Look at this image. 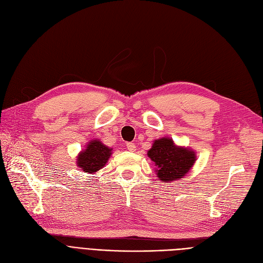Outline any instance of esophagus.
<instances>
[{
    "label": "esophagus",
    "mask_w": 263,
    "mask_h": 263,
    "mask_svg": "<svg viewBox=\"0 0 263 263\" xmlns=\"http://www.w3.org/2000/svg\"><path fill=\"white\" fill-rule=\"evenodd\" d=\"M126 148H128L129 151H131V152H134L135 151V145H134V143H131V142H128L126 143Z\"/></svg>",
    "instance_id": "1"
}]
</instances>
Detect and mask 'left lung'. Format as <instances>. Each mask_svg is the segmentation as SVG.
I'll list each match as a JSON object with an SVG mask.
<instances>
[{
  "label": "left lung",
  "instance_id": "left-lung-1",
  "mask_svg": "<svg viewBox=\"0 0 263 263\" xmlns=\"http://www.w3.org/2000/svg\"><path fill=\"white\" fill-rule=\"evenodd\" d=\"M147 155L157 166L159 180L167 182L182 178L196 162L193 151L177 147L172 139L166 138L156 140Z\"/></svg>",
  "mask_w": 263,
  "mask_h": 263
}]
</instances>
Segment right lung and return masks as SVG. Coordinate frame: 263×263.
<instances>
[{"label":"right lung","instance_id":"1","mask_svg":"<svg viewBox=\"0 0 263 263\" xmlns=\"http://www.w3.org/2000/svg\"><path fill=\"white\" fill-rule=\"evenodd\" d=\"M111 155V148L107 147L99 141H91L87 144L86 149H84L78 157V166L86 173H96L103 168Z\"/></svg>","mask_w":263,"mask_h":263}]
</instances>
